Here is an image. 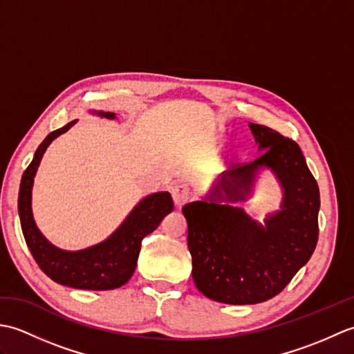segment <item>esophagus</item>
I'll list each match as a JSON object with an SVG mask.
<instances>
[{"label": "esophagus", "instance_id": "1", "mask_svg": "<svg viewBox=\"0 0 354 354\" xmlns=\"http://www.w3.org/2000/svg\"><path fill=\"white\" fill-rule=\"evenodd\" d=\"M171 198L176 207H183L190 199V190L185 184H178L171 189Z\"/></svg>", "mask_w": 354, "mask_h": 354}]
</instances>
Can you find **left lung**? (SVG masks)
Wrapping results in <instances>:
<instances>
[{
    "label": "left lung",
    "instance_id": "8db88e82",
    "mask_svg": "<svg viewBox=\"0 0 354 354\" xmlns=\"http://www.w3.org/2000/svg\"><path fill=\"white\" fill-rule=\"evenodd\" d=\"M260 155L223 171L202 201L184 205L193 280L199 292L225 304H257L280 293L318 242L319 189L295 141L250 123ZM268 168L281 183V209L261 225L231 206L252 194Z\"/></svg>",
    "mask_w": 354,
    "mask_h": 354
}]
</instances>
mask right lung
Masks as SVG:
<instances>
[{"label":"right lung","instance_id":"obj_1","mask_svg":"<svg viewBox=\"0 0 354 354\" xmlns=\"http://www.w3.org/2000/svg\"><path fill=\"white\" fill-rule=\"evenodd\" d=\"M91 112L102 118L115 120L114 112ZM76 123L77 120H73L61 129L48 133L22 175L18 196L21 228L37 266L53 281L74 289L109 290L129 281L137 268L141 240L155 231L164 217L171 212L173 201L169 192H158L142 198L108 239L85 250L65 251L50 243L33 219V181L45 150L59 135L65 133Z\"/></svg>","mask_w":354,"mask_h":354}]
</instances>
